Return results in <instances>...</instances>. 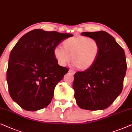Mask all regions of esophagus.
<instances>
[{
  "label": "esophagus",
  "mask_w": 132,
  "mask_h": 132,
  "mask_svg": "<svg viewBox=\"0 0 132 132\" xmlns=\"http://www.w3.org/2000/svg\"><path fill=\"white\" fill-rule=\"evenodd\" d=\"M69 72H70V73L72 75H73V74H74V73H75V71H73V70H69Z\"/></svg>",
  "instance_id": "1"
}]
</instances>
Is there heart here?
I'll return each instance as SVG.
<instances>
[{
    "label": "heart",
    "mask_w": 132,
    "mask_h": 132,
    "mask_svg": "<svg viewBox=\"0 0 132 132\" xmlns=\"http://www.w3.org/2000/svg\"><path fill=\"white\" fill-rule=\"evenodd\" d=\"M63 49L55 47V58L60 65L65 66L70 62L78 69L85 70L91 67L98 58L100 46L94 38L85 36H74L65 40Z\"/></svg>",
    "instance_id": "1"
}]
</instances>
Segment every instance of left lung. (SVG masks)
<instances>
[{
	"label": "left lung",
	"mask_w": 132,
	"mask_h": 132,
	"mask_svg": "<svg viewBox=\"0 0 132 132\" xmlns=\"http://www.w3.org/2000/svg\"><path fill=\"white\" fill-rule=\"evenodd\" d=\"M81 35L96 39L100 51L91 67L74 74V97L82 109L104 110L113 103L123 90L127 70L125 51L106 31L83 32Z\"/></svg>",
	"instance_id": "obj_1"
}]
</instances>
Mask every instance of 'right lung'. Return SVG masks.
<instances>
[{"mask_svg": "<svg viewBox=\"0 0 132 132\" xmlns=\"http://www.w3.org/2000/svg\"><path fill=\"white\" fill-rule=\"evenodd\" d=\"M72 34L31 30L11 51L6 79L9 95L22 108L34 111L46 107L68 68L59 65L53 50Z\"/></svg>", "mask_w": 132, "mask_h": 132, "instance_id": "add662e5", "label": "right lung"}]
</instances>
